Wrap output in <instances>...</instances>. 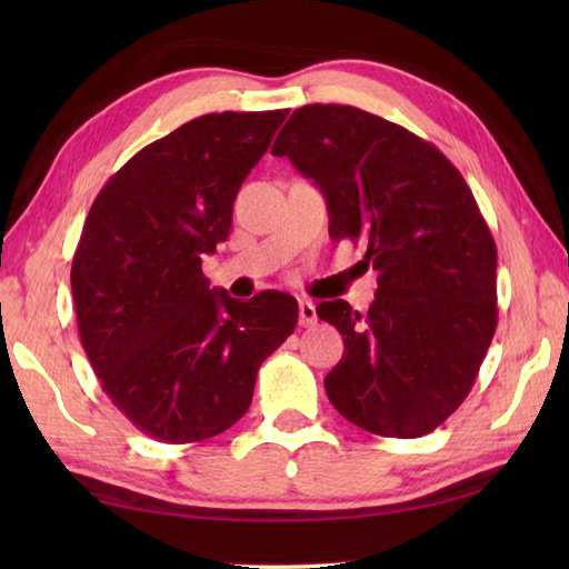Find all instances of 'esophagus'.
I'll return each mask as SVG.
<instances>
[{
	"label": "esophagus",
	"instance_id": "esophagus-1",
	"mask_svg": "<svg viewBox=\"0 0 569 569\" xmlns=\"http://www.w3.org/2000/svg\"><path fill=\"white\" fill-rule=\"evenodd\" d=\"M298 322L303 325V328H312V325H318V310L310 303V300H300Z\"/></svg>",
	"mask_w": 569,
	"mask_h": 569
}]
</instances>
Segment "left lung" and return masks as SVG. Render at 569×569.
<instances>
[{"label": "left lung", "mask_w": 569, "mask_h": 569, "mask_svg": "<svg viewBox=\"0 0 569 569\" xmlns=\"http://www.w3.org/2000/svg\"><path fill=\"white\" fill-rule=\"evenodd\" d=\"M328 200L330 237L365 244L377 300L357 312L325 300L345 335L325 391L381 438H420L477 381L497 332V244L462 173L413 131L349 104H306L276 137Z\"/></svg>", "instance_id": "obj_1"}]
</instances>
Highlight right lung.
<instances>
[{
    "label": "right lung",
    "instance_id": "add662e5",
    "mask_svg": "<svg viewBox=\"0 0 569 569\" xmlns=\"http://www.w3.org/2000/svg\"><path fill=\"white\" fill-rule=\"evenodd\" d=\"M286 114L192 119L131 156L84 220L70 269L80 342L102 391L153 440L202 442L232 428L263 359L296 330L293 296L241 303L202 273Z\"/></svg>",
    "mask_w": 569,
    "mask_h": 569
}]
</instances>
